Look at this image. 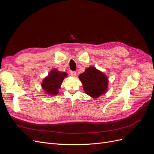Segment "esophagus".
I'll list each match as a JSON object with an SVG mask.
<instances>
[{"label": "esophagus", "instance_id": "esophagus-1", "mask_svg": "<svg viewBox=\"0 0 154 154\" xmlns=\"http://www.w3.org/2000/svg\"><path fill=\"white\" fill-rule=\"evenodd\" d=\"M70 74H71V75L72 77H75L76 75V72L75 71H71V72H70Z\"/></svg>", "mask_w": 154, "mask_h": 154}]
</instances>
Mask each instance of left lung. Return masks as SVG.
I'll return each instance as SVG.
<instances>
[{"instance_id": "8db88e82", "label": "left lung", "mask_w": 154, "mask_h": 154, "mask_svg": "<svg viewBox=\"0 0 154 154\" xmlns=\"http://www.w3.org/2000/svg\"><path fill=\"white\" fill-rule=\"evenodd\" d=\"M82 83L83 91L88 96L97 99L108 91L109 78L106 74L96 67L91 66L78 76Z\"/></svg>"}]
</instances>
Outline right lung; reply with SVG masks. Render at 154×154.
Segmentation results:
<instances>
[{"label":"right lung","mask_w":154,"mask_h":154,"mask_svg":"<svg viewBox=\"0 0 154 154\" xmlns=\"http://www.w3.org/2000/svg\"><path fill=\"white\" fill-rule=\"evenodd\" d=\"M67 76V72L60 71L58 69H53L42 82V88L46 94L51 96H57L59 93V89L61 88L64 78Z\"/></svg>","instance_id":"right-lung-1"}]
</instances>
